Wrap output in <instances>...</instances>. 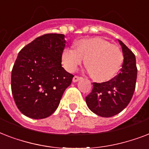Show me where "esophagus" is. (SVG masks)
Listing matches in <instances>:
<instances>
[{"mask_svg":"<svg viewBox=\"0 0 149 149\" xmlns=\"http://www.w3.org/2000/svg\"><path fill=\"white\" fill-rule=\"evenodd\" d=\"M81 79H82L81 77H77V76H75V77H73V79H72V82H73V83H77V82H78Z\"/></svg>","mask_w":149,"mask_h":149,"instance_id":"esophagus-1","label":"esophagus"}]
</instances>
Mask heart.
<instances>
[{
	"label": "heart",
	"mask_w": 149,
	"mask_h": 149,
	"mask_svg": "<svg viewBox=\"0 0 149 149\" xmlns=\"http://www.w3.org/2000/svg\"><path fill=\"white\" fill-rule=\"evenodd\" d=\"M75 49L65 48L62 54L63 67L74 72L86 58V66L97 82H107L116 77L123 63L121 50L108 41L97 38H82L74 43Z\"/></svg>",
	"instance_id": "obj_1"
}]
</instances>
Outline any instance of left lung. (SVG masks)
<instances>
[{"instance_id":"1","label":"left lung","mask_w":149,"mask_h":149,"mask_svg":"<svg viewBox=\"0 0 149 149\" xmlns=\"http://www.w3.org/2000/svg\"><path fill=\"white\" fill-rule=\"evenodd\" d=\"M123 61L120 72L110 81L93 84V90L86 97L87 107L103 118L118 114L127 106L132 98L137 79L135 56L121 41Z\"/></svg>"}]
</instances>
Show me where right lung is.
Returning a JSON list of instances; mask_svg holds the SVG:
<instances>
[{
	"label": "right lung",
	"mask_w": 149,
	"mask_h": 149,
	"mask_svg": "<svg viewBox=\"0 0 149 149\" xmlns=\"http://www.w3.org/2000/svg\"><path fill=\"white\" fill-rule=\"evenodd\" d=\"M66 41L63 34H46L22 49L11 72V91L17 108L33 119L54 113L73 75L62 67Z\"/></svg>",
	"instance_id": "obj_1"
}]
</instances>
